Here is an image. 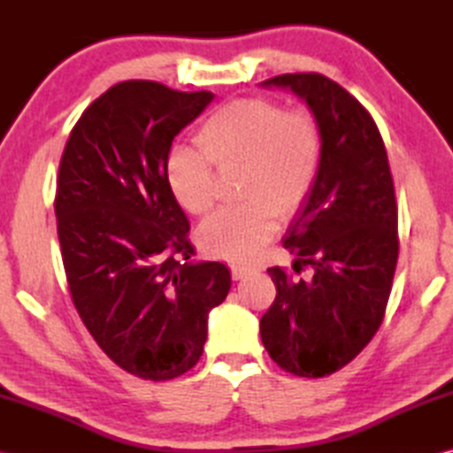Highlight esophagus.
Instances as JSON below:
<instances>
[{
    "label": "esophagus",
    "instance_id": "34e87169",
    "mask_svg": "<svg viewBox=\"0 0 453 453\" xmlns=\"http://www.w3.org/2000/svg\"><path fill=\"white\" fill-rule=\"evenodd\" d=\"M255 271L253 266H245V265H232V278L234 280H242L243 276L251 274Z\"/></svg>",
    "mask_w": 453,
    "mask_h": 453
}]
</instances>
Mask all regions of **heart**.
<instances>
[{
	"label": "heart",
	"mask_w": 453,
	"mask_h": 453,
	"mask_svg": "<svg viewBox=\"0 0 453 453\" xmlns=\"http://www.w3.org/2000/svg\"><path fill=\"white\" fill-rule=\"evenodd\" d=\"M196 150L175 148L165 180L177 204L204 216L218 196L219 173L242 179V208L211 214L198 229L208 255L247 261L288 219L303 208L323 161V130L310 109L286 111L265 97L232 101L202 122Z\"/></svg>",
	"instance_id": "obj_1"
}]
</instances>
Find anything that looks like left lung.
Listing matches in <instances>:
<instances>
[{"mask_svg": "<svg viewBox=\"0 0 453 453\" xmlns=\"http://www.w3.org/2000/svg\"><path fill=\"white\" fill-rule=\"evenodd\" d=\"M261 85L296 93L323 130L319 177L284 239L294 271L311 266V278L268 268L276 297L261 339L282 370L323 378L354 360L386 315L399 257L395 188L372 114L339 83L284 73Z\"/></svg>", "mask_w": 453, "mask_h": 453, "instance_id": "left-lung-1", "label": "left lung"}]
</instances>
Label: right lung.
I'll list each match as a JSON object with an SVG mask.
<instances>
[{"instance_id": "obj_1", "label": "right lung", "mask_w": 453, "mask_h": 453, "mask_svg": "<svg viewBox=\"0 0 453 453\" xmlns=\"http://www.w3.org/2000/svg\"><path fill=\"white\" fill-rule=\"evenodd\" d=\"M214 99L132 80L83 111L56 182L64 271L83 325L122 370L179 378L204 350L208 313L232 288L221 263H196L188 219L165 180L177 134Z\"/></svg>"}]
</instances>
